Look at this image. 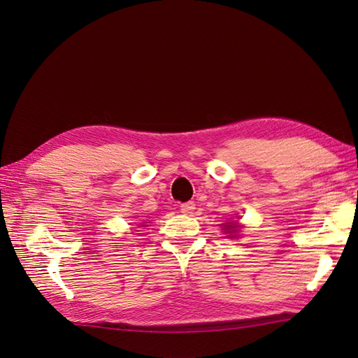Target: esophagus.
<instances>
[{"mask_svg":"<svg viewBox=\"0 0 358 358\" xmlns=\"http://www.w3.org/2000/svg\"><path fill=\"white\" fill-rule=\"evenodd\" d=\"M180 210H181V213L189 215V213H192V212H194V210H195V203H192V201H189V203L181 204V206H180Z\"/></svg>","mask_w":358,"mask_h":358,"instance_id":"1","label":"esophagus"}]
</instances>
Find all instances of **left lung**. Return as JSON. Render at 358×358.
Listing matches in <instances>:
<instances>
[{
	"mask_svg": "<svg viewBox=\"0 0 358 358\" xmlns=\"http://www.w3.org/2000/svg\"><path fill=\"white\" fill-rule=\"evenodd\" d=\"M225 230H228V231H231V233H236V230H237V224H233V222H228V224L225 225Z\"/></svg>",
	"mask_w": 358,
	"mask_h": 358,
	"instance_id": "left-lung-1",
	"label": "left lung"
}]
</instances>
